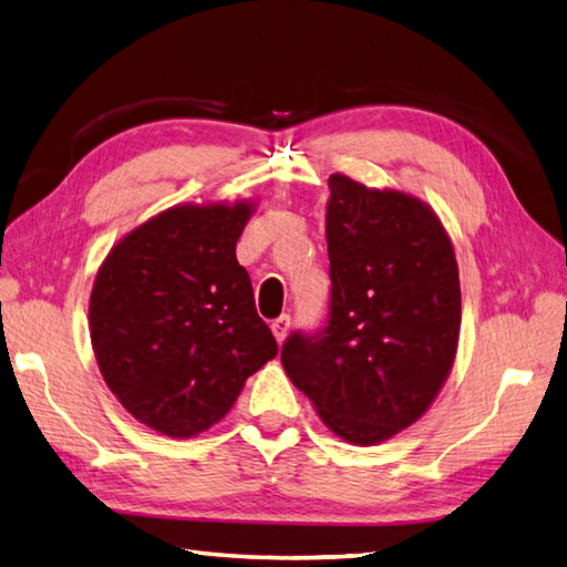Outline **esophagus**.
I'll list each match as a JSON object with an SVG mask.
<instances>
[{
  "mask_svg": "<svg viewBox=\"0 0 567 567\" xmlns=\"http://www.w3.org/2000/svg\"><path fill=\"white\" fill-rule=\"evenodd\" d=\"M288 328H291V318H288V316H279V318H276V320L271 322V330H274L276 340H279V342L286 340Z\"/></svg>",
  "mask_w": 567,
  "mask_h": 567,
  "instance_id": "esophagus-1",
  "label": "esophagus"
}]
</instances>
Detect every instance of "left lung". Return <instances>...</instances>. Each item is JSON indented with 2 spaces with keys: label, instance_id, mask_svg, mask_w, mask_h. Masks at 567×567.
<instances>
[{
  "label": "left lung",
  "instance_id": "8db88e82",
  "mask_svg": "<svg viewBox=\"0 0 567 567\" xmlns=\"http://www.w3.org/2000/svg\"><path fill=\"white\" fill-rule=\"evenodd\" d=\"M330 308L316 332L288 334L281 362L332 433L374 445L409 429L453 369L460 276L429 205L328 178Z\"/></svg>",
  "mask_w": 567,
  "mask_h": 567
}]
</instances>
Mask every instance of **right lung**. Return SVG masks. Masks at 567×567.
<instances>
[{"mask_svg": "<svg viewBox=\"0 0 567 567\" xmlns=\"http://www.w3.org/2000/svg\"><path fill=\"white\" fill-rule=\"evenodd\" d=\"M249 215L251 203L171 207L120 239L92 286L102 377L168 437L210 429L279 352L235 254Z\"/></svg>", "mask_w": 567, "mask_h": 567, "instance_id": "obj_1", "label": "right lung"}]
</instances>
